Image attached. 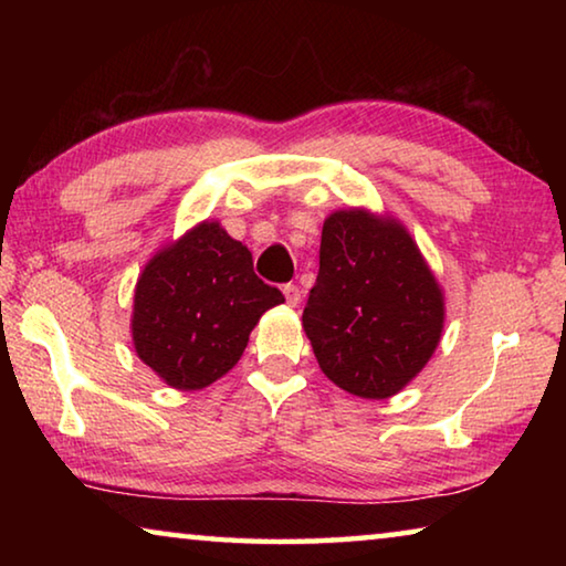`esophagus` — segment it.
Wrapping results in <instances>:
<instances>
[{"mask_svg":"<svg viewBox=\"0 0 566 566\" xmlns=\"http://www.w3.org/2000/svg\"><path fill=\"white\" fill-rule=\"evenodd\" d=\"M282 292H284V300L290 306H296L302 302V292H300V286H296V284H284Z\"/></svg>","mask_w":566,"mask_h":566,"instance_id":"esophagus-1","label":"esophagus"}]
</instances>
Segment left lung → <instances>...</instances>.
I'll use <instances>...</instances> for the list:
<instances>
[{
  "instance_id": "1",
  "label": "left lung",
  "mask_w": 566,
  "mask_h": 566,
  "mask_svg": "<svg viewBox=\"0 0 566 566\" xmlns=\"http://www.w3.org/2000/svg\"><path fill=\"white\" fill-rule=\"evenodd\" d=\"M302 324L334 385L387 399L434 354L444 302L405 229L349 209L324 222L319 274Z\"/></svg>"
}]
</instances>
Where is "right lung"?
<instances>
[{"mask_svg":"<svg viewBox=\"0 0 566 566\" xmlns=\"http://www.w3.org/2000/svg\"><path fill=\"white\" fill-rule=\"evenodd\" d=\"M282 302L284 294L254 274L252 252L205 222L142 272L134 349L169 387L202 389L234 367L254 324Z\"/></svg>","mask_w":566,"mask_h":566,"instance_id":"1","label":"right lung"}]
</instances>
